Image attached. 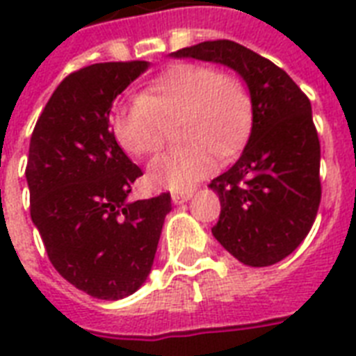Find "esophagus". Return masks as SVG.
I'll return each instance as SVG.
<instances>
[{"label": "esophagus", "mask_w": 356, "mask_h": 356, "mask_svg": "<svg viewBox=\"0 0 356 356\" xmlns=\"http://www.w3.org/2000/svg\"><path fill=\"white\" fill-rule=\"evenodd\" d=\"M192 195H194V192H192V190H184V192H173L172 201L175 203V205H181V203H186L188 200H192Z\"/></svg>", "instance_id": "34e87169"}]
</instances>
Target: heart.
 <instances>
[{
    "instance_id": "b5f03b06",
    "label": "heart",
    "mask_w": 356,
    "mask_h": 356,
    "mask_svg": "<svg viewBox=\"0 0 356 356\" xmlns=\"http://www.w3.org/2000/svg\"><path fill=\"white\" fill-rule=\"evenodd\" d=\"M177 122V138L184 145L149 162L147 183L153 188L188 190L214 170V155L227 159L236 153L251 125L248 88L209 64H177L113 111L114 136L131 156L155 153L166 125Z\"/></svg>"
}]
</instances>
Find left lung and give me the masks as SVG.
I'll use <instances>...</instances> for the list:
<instances>
[{"label":"left lung","instance_id":"1","mask_svg":"<svg viewBox=\"0 0 356 356\" xmlns=\"http://www.w3.org/2000/svg\"><path fill=\"white\" fill-rule=\"evenodd\" d=\"M170 57L223 64L248 85L251 134L240 159L212 179L222 203L212 234L242 264L281 262L309 234L321 200L309 97L284 70L236 42H201Z\"/></svg>","mask_w":356,"mask_h":356}]
</instances>
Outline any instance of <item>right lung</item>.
Listing matches in <instances>:
<instances>
[{"label": "right lung", "instance_id": "1", "mask_svg": "<svg viewBox=\"0 0 356 356\" xmlns=\"http://www.w3.org/2000/svg\"><path fill=\"white\" fill-rule=\"evenodd\" d=\"M149 63H99L70 74L29 144L31 220L55 270L92 298L116 301L149 275L170 194L129 201L142 175L111 131L114 99Z\"/></svg>", "mask_w": 356, "mask_h": 356}]
</instances>
